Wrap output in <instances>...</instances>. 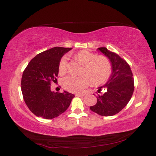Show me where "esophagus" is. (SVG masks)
Here are the masks:
<instances>
[{"instance_id":"obj_1","label":"esophagus","mask_w":156,"mask_h":156,"mask_svg":"<svg viewBox=\"0 0 156 156\" xmlns=\"http://www.w3.org/2000/svg\"><path fill=\"white\" fill-rule=\"evenodd\" d=\"M76 96H85V94H76Z\"/></svg>"}]
</instances>
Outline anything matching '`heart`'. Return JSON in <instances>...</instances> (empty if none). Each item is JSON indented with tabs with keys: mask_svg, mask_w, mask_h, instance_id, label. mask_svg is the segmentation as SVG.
<instances>
[{
	"mask_svg": "<svg viewBox=\"0 0 156 156\" xmlns=\"http://www.w3.org/2000/svg\"><path fill=\"white\" fill-rule=\"evenodd\" d=\"M76 60L84 65L82 73L76 76H69L62 80L64 88L73 93L81 92L92 82L98 86L108 80L112 73L110 62L105 56L98 55L87 51H80L75 55ZM68 69V58L63 57L59 63V73L64 74Z\"/></svg>",
	"mask_w": 156,
	"mask_h": 156,
	"instance_id": "1",
	"label": "heart"
}]
</instances>
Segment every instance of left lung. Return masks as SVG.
<instances>
[{
    "instance_id": "left-lung-1",
    "label": "left lung",
    "mask_w": 156,
    "mask_h": 156,
    "mask_svg": "<svg viewBox=\"0 0 156 156\" xmlns=\"http://www.w3.org/2000/svg\"><path fill=\"white\" fill-rule=\"evenodd\" d=\"M107 57L112 66V73L105 85L98 87L105 92L98 95L97 103L90 106L91 111L105 117L119 112L129 102L134 91V79L130 66L117 54L108 51L105 47L97 49Z\"/></svg>"
}]
</instances>
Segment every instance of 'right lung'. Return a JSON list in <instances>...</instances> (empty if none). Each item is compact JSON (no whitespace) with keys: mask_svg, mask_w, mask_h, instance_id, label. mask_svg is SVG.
Instances as JSON below:
<instances>
[{"mask_svg":"<svg viewBox=\"0 0 156 156\" xmlns=\"http://www.w3.org/2000/svg\"><path fill=\"white\" fill-rule=\"evenodd\" d=\"M72 48L54 47L39 53L32 59L21 78V91L29 110L37 117L51 119L65 112L74 96L68 91L62 93L51 90L59 72V63Z\"/></svg>","mask_w":156,"mask_h":156,"instance_id":"obj_1","label":"right lung"}]
</instances>
